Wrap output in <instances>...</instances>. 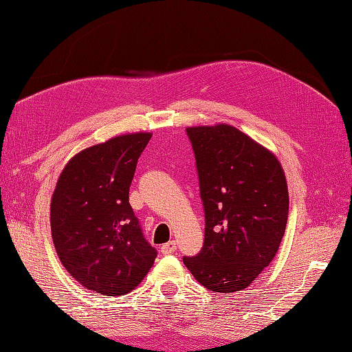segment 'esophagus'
<instances>
[{
    "instance_id": "esophagus-1",
    "label": "esophagus",
    "mask_w": 352,
    "mask_h": 352,
    "mask_svg": "<svg viewBox=\"0 0 352 352\" xmlns=\"http://www.w3.org/2000/svg\"><path fill=\"white\" fill-rule=\"evenodd\" d=\"M175 249H177L175 241H169V243H166V244H163V245H162V253H163V254L174 253V252H175Z\"/></svg>"
}]
</instances>
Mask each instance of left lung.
I'll return each instance as SVG.
<instances>
[{"instance_id": "obj_1", "label": "left lung", "mask_w": 352, "mask_h": 352, "mask_svg": "<svg viewBox=\"0 0 352 352\" xmlns=\"http://www.w3.org/2000/svg\"><path fill=\"white\" fill-rule=\"evenodd\" d=\"M204 206V244L184 256L194 278L215 293L241 292L276 254L288 219L284 169L273 153L235 126L186 128Z\"/></svg>"}]
</instances>
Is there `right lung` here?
Masks as SVG:
<instances>
[{"instance_id": "obj_1", "label": "right lung", "mask_w": 352, "mask_h": 352, "mask_svg": "<svg viewBox=\"0 0 352 352\" xmlns=\"http://www.w3.org/2000/svg\"><path fill=\"white\" fill-rule=\"evenodd\" d=\"M151 137L117 135L80 151L53 192L50 226L60 263L79 284L103 296L134 290L157 256L129 204L137 160Z\"/></svg>"}]
</instances>
